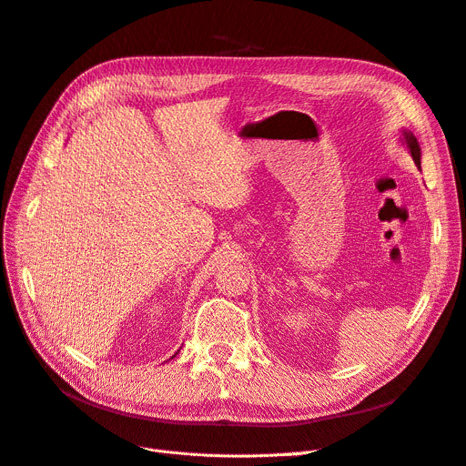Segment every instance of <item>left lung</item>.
Instances as JSON below:
<instances>
[{
	"mask_svg": "<svg viewBox=\"0 0 466 466\" xmlns=\"http://www.w3.org/2000/svg\"><path fill=\"white\" fill-rule=\"evenodd\" d=\"M400 140H402V144L406 146L408 153L411 155V159H413V163L417 165V168H420V146H419L417 138L413 137V132L408 130V128H402Z\"/></svg>",
	"mask_w": 466,
	"mask_h": 466,
	"instance_id": "1",
	"label": "left lung"
}]
</instances>
